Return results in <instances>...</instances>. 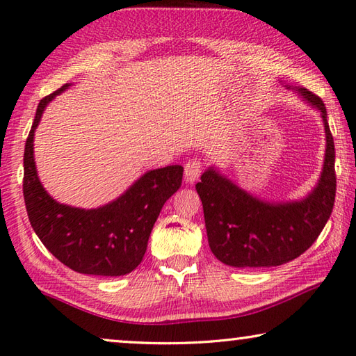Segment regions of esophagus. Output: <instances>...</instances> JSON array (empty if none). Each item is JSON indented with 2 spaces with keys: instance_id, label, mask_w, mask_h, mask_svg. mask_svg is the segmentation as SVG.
Returning a JSON list of instances; mask_svg holds the SVG:
<instances>
[{
  "instance_id": "34e87169",
  "label": "esophagus",
  "mask_w": 356,
  "mask_h": 356,
  "mask_svg": "<svg viewBox=\"0 0 356 356\" xmlns=\"http://www.w3.org/2000/svg\"><path fill=\"white\" fill-rule=\"evenodd\" d=\"M202 172V163L200 158H191L184 165L186 183H195Z\"/></svg>"
}]
</instances>
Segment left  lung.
Segmentation results:
<instances>
[{
  "label": "left lung",
  "mask_w": 356,
  "mask_h": 356,
  "mask_svg": "<svg viewBox=\"0 0 356 356\" xmlns=\"http://www.w3.org/2000/svg\"><path fill=\"white\" fill-rule=\"evenodd\" d=\"M292 87V86H290ZM321 112L325 130V155L321 178L306 198L267 202L207 169L197 184L202 201L209 245L221 263L232 267H272L298 258L316 241L330 218L337 192L335 144L327 112L320 97L292 87Z\"/></svg>",
  "instance_id": "obj_1"
}]
</instances>
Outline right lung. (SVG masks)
Listing matches in <instances>:
<instances>
[{
  "label": "right lung",
  "mask_w": 356,
  "mask_h": 356,
  "mask_svg": "<svg viewBox=\"0 0 356 356\" xmlns=\"http://www.w3.org/2000/svg\"><path fill=\"white\" fill-rule=\"evenodd\" d=\"M69 86L64 84L40 101L26 140L23 193L27 216L41 243L64 266L78 273L121 277L143 261L164 202L181 187L183 168L149 170L120 198L98 209L56 202L36 175L33 135L46 106Z\"/></svg>",
  "instance_id": "obj_1"
}]
</instances>
